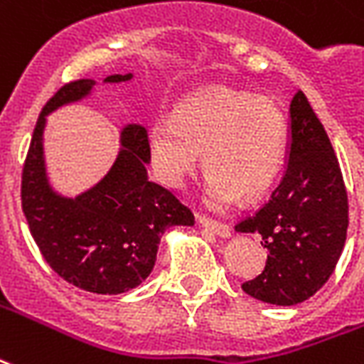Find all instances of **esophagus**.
<instances>
[{"label": "esophagus", "instance_id": "obj_1", "mask_svg": "<svg viewBox=\"0 0 364 364\" xmlns=\"http://www.w3.org/2000/svg\"><path fill=\"white\" fill-rule=\"evenodd\" d=\"M198 223H200V225H203L204 230L212 231V233H214V235L222 237V239H228V237L231 235L230 228H228V225H225V223L212 222V220H208V218H204V216L198 218Z\"/></svg>", "mask_w": 364, "mask_h": 364}]
</instances>
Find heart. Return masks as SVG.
Wrapping results in <instances>:
<instances>
[{
  "label": "heart",
  "mask_w": 364,
  "mask_h": 364,
  "mask_svg": "<svg viewBox=\"0 0 364 364\" xmlns=\"http://www.w3.org/2000/svg\"><path fill=\"white\" fill-rule=\"evenodd\" d=\"M287 119L268 98L212 90L181 102L154 121L150 160L161 181L181 189L200 168L208 173L204 200L228 210L243 196L257 200L272 189L287 158Z\"/></svg>",
  "instance_id": "obj_1"
}]
</instances>
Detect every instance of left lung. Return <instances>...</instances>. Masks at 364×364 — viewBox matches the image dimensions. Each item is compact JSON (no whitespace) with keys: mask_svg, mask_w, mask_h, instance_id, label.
<instances>
[{"mask_svg":"<svg viewBox=\"0 0 364 364\" xmlns=\"http://www.w3.org/2000/svg\"><path fill=\"white\" fill-rule=\"evenodd\" d=\"M287 158L282 181L239 233H260L268 260L243 291L262 303L293 306L330 279L347 237V193L322 123L301 90L289 104Z\"/></svg>","mask_w":364,"mask_h":364,"instance_id":"obj_1","label":"left lung"}]
</instances>
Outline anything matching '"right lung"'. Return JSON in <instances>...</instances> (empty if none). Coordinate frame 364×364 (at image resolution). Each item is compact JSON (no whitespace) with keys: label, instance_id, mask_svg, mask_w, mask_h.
Returning a JSON list of instances; mask_svg holds the SVG:
<instances>
[{"label":"right lung","instance_id":"right-lung-1","mask_svg":"<svg viewBox=\"0 0 364 364\" xmlns=\"http://www.w3.org/2000/svg\"><path fill=\"white\" fill-rule=\"evenodd\" d=\"M131 80L133 73H125L102 82ZM96 85L92 79L69 82L46 104L24 161L21 198L32 237L55 274L85 291L119 295L154 270L164 233L195 225V216L171 191L148 179V129L141 123L121 127L114 164L92 187L75 196L53 187L44 156L48 115L90 98Z\"/></svg>","mask_w":364,"mask_h":364}]
</instances>
